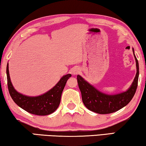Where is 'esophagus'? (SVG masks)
I'll return each mask as SVG.
<instances>
[{
    "mask_svg": "<svg viewBox=\"0 0 146 146\" xmlns=\"http://www.w3.org/2000/svg\"><path fill=\"white\" fill-rule=\"evenodd\" d=\"M72 72L74 75H76L80 72V68L78 66L74 67L72 70Z\"/></svg>",
    "mask_w": 146,
    "mask_h": 146,
    "instance_id": "34e87169",
    "label": "esophagus"
}]
</instances>
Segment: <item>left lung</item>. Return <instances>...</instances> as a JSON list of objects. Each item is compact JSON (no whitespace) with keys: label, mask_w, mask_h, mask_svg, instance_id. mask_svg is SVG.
<instances>
[{"label":"left lung","mask_w":146,"mask_h":146,"mask_svg":"<svg viewBox=\"0 0 146 146\" xmlns=\"http://www.w3.org/2000/svg\"><path fill=\"white\" fill-rule=\"evenodd\" d=\"M137 72L130 88L125 92L117 95H107L101 93L85 81L80 75L77 76L78 86L82 94V101L87 108L98 114H109L119 111L129 103L136 93L139 76L138 61L134 54Z\"/></svg>","instance_id":"obj_1"}]
</instances>
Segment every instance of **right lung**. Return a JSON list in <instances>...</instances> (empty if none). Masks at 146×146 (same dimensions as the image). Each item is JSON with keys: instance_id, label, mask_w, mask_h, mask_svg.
Here are the masks:
<instances>
[{"instance_id": "1", "label": "right lung", "mask_w": 146, "mask_h": 146, "mask_svg": "<svg viewBox=\"0 0 146 146\" xmlns=\"http://www.w3.org/2000/svg\"><path fill=\"white\" fill-rule=\"evenodd\" d=\"M6 74L9 94L16 105L29 113L40 116L50 115L56 111L60 104L61 95L67 80L71 77L70 74L62 76L54 87L41 96L28 97L16 92L14 88L10 81L8 63L6 66Z\"/></svg>"}]
</instances>
